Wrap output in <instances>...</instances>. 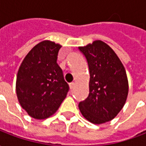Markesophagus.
<instances>
[{
  "label": "esophagus",
  "mask_w": 146,
  "mask_h": 146,
  "mask_svg": "<svg viewBox=\"0 0 146 146\" xmlns=\"http://www.w3.org/2000/svg\"><path fill=\"white\" fill-rule=\"evenodd\" d=\"M74 86H75V83L72 82L70 84V89H73L74 88Z\"/></svg>",
  "instance_id": "34e87169"
}]
</instances>
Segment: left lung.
Masks as SVG:
<instances>
[{
	"label": "left lung",
	"instance_id": "8db88e82",
	"mask_svg": "<svg viewBox=\"0 0 146 146\" xmlns=\"http://www.w3.org/2000/svg\"><path fill=\"white\" fill-rule=\"evenodd\" d=\"M79 50L90 72L89 95L79 103L84 117L95 124L110 121L119 113L128 95V81L121 61L110 46L95 40Z\"/></svg>",
	"mask_w": 146,
	"mask_h": 146
}]
</instances>
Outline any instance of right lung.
I'll return each mask as SVG.
<instances>
[{
  "instance_id": "right-lung-1",
  "label": "right lung",
  "mask_w": 146,
  "mask_h": 146,
  "mask_svg": "<svg viewBox=\"0 0 146 146\" xmlns=\"http://www.w3.org/2000/svg\"><path fill=\"white\" fill-rule=\"evenodd\" d=\"M61 47L50 40L40 42L27 54L18 71V99L34 119H46L53 115L69 92L57 63Z\"/></svg>"
}]
</instances>
